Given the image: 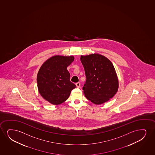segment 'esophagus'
I'll return each instance as SVG.
<instances>
[{"label":"esophagus","mask_w":155,"mask_h":155,"mask_svg":"<svg viewBox=\"0 0 155 155\" xmlns=\"http://www.w3.org/2000/svg\"><path fill=\"white\" fill-rule=\"evenodd\" d=\"M80 83L78 82L76 83V86H77V87H80Z\"/></svg>","instance_id":"34e87169"}]
</instances>
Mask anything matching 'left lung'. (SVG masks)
<instances>
[{
  "label": "left lung",
  "mask_w": 155,
  "mask_h": 155,
  "mask_svg": "<svg viewBox=\"0 0 155 155\" xmlns=\"http://www.w3.org/2000/svg\"><path fill=\"white\" fill-rule=\"evenodd\" d=\"M86 80L83 87L86 98L100 105L117 92L118 79L114 65L106 57L98 53L81 55Z\"/></svg>",
  "instance_id": "8db88e82"
}]
</instances>
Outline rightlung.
<instances>
[{"label": "right lung", "mask_w": 155, "mask_h": 155, "mask_svg": "<svg viewBox=\"0 0 155 155\" xmlns=\"http://www.w3.org/2000/svg\"><path fill=\"white\" fill-rule=\"evenodd\" d=\"M73 56L54 55L43 63L37 77L38 91L50 103L58 105L69 98L76 85L70 80L67 67L73 62Z\"/></svg>", "instance_id": "right-lung-1"}]
</instances>
